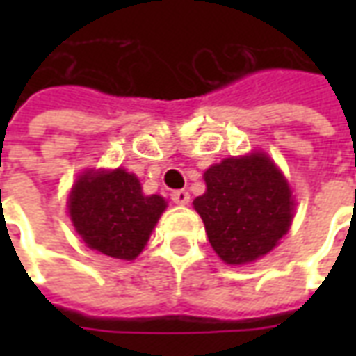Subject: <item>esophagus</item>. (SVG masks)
Here are the masks:
<instances>
[{
  "instance_id": "esophagus-1",
  "label": "esophagus",
  "mask_w": 356,
  "mask_h": 356,
  "mask_svg": "<svg viewBox=\"0 0 356 356\" xmlns=\"http://www.w3.org/2000/svg\"><path fill=\"white\" fill-rule=\"evenodd\" d=\"M171 200L179 204V206H186L191 202V194L186 193V191H173L171 193Z\"/></svg>"
}]
</instances>
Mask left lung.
Returning <instances> with one entry per match:
<instances>
[{
    "mask_svg": "<svg viewBox=\"0 0 356 356\" xmlns=\"http://www.w3.org/2000/svg\"><path fill=\"white\" fill-rule=\"evenodd\" d=\"M206 193L193 202L216 254L229 265H246L288 232L293 198L288 181L265 152L225 158L204 173Z\"/></svg>",
    "mask_w": 356,
    "mask_h": 356,
    "instance_id": "1",
    "label": "left lung"
}]
</instances>
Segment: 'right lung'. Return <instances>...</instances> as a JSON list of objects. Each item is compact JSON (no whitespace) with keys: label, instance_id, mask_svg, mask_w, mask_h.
Masks as SVG:
<instances>
[{"label":"right lung","instance_id":"1","mask_svg":"<svg viewBox=\"0 0 356 356\" xmlns=\"http://www.w3.org/2000/svg\"><path fill=\"white\" fill-rule=\"evenodd\" d=\"M165 208L162 196H147L139 179L122 168L86 171L68 198L74 229L88 248L125 261L145 250Z\"/></svg>","mask_w":356,"mask_h":356}]
</instances>
